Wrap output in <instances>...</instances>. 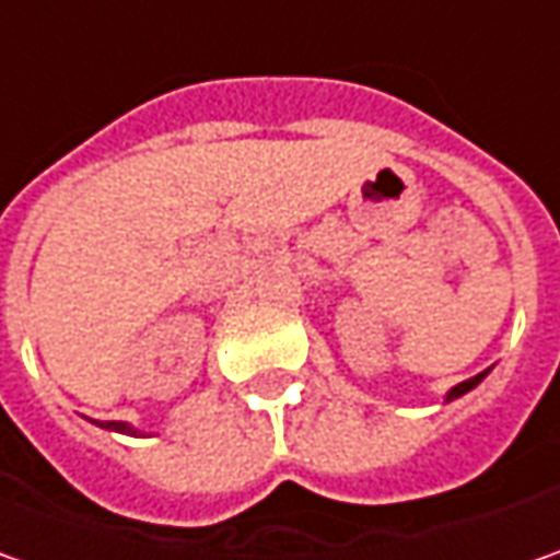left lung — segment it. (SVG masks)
<instances>
[{
  "instance_id": "obj_1",
  "label": "left lung",
  "mask_w": 560,
  "mask_h": 560,
  "mask_svg": "<svg viewBox=\"0 0 560 560\" xmlns=\"http://www.w3.org/2000/svg\"><path fill=\"white\" fill-rule=\"evenodd\" d=\"M486 374H489V371H483V374H477V376H470V380H464V383H458L455 389H448V396H445V401H452V398H458V396H464V393H470V389H474V386H477V383H480V380H483Z\"/></svg>"
}]
</instances>
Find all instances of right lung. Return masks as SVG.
Listing matches in <instances>:
<instances>
[{"instance_id":"1","label":"right lung","mask_w":560,"mask_h":560,"mask_svg":"<svg viewBox=\"0 0 560 560\" xmlns=\"http://www.w3.org/2000/svg\"><path fill=\"white\" fill-rule=\"evenodd\" d=\"M98 427H105V430H118V433H130V436H137V430H133L130 423H124V420H105V423H98Z\"/></svg>"}]
</instances>
